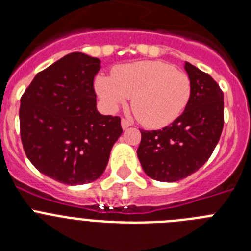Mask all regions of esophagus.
<instances>
[{"instance_id":"obj_1","label":"esophagus","mask_w":251,"mask_h":251,"mask_svg":"<svg viewBox=\"0 0 251 251\" xmlns=\"http://www.w3.org/2000/svg\"><path fill=\"white\" fill-rule=\"evenodd\" d=\"M130 126H132V123H130L129 121H127V119H122V128H123V129H127Z\"/></svg>"}]
</instances>
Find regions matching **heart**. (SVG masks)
I'll return each mask as SVG.
<instances>
[{"label": "heart", "instance_id": "1", "mask_svg": "<svg viewBox=\"0 0 251 251\" xmlns=\"http://www.w3.org/2000/svg\"><path fill=\"white\" fill-rule=\"evenodd\" d=\"M95 92L110 112L132 98L136 118L148 128H161L182 114L191 97V81L171 64L145 60L117 66L113 76L99 75Z\"/></svg>", "mask_w": 251, "mask_h": 251}]
</instances>
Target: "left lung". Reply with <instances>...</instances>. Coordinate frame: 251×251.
I'll use <instances>...</instances> for the list:
<instances>
[{
  "mask_svg": "<svg viewBox=\"0 0 251 251\" xmlns=\"http://www.w3.org/2000/svg\"><path fill=\"white\" fill-rule=\"evenodd\" d=\"M191 97L185 112L158 130H141L137 154L151 178L176 182L196 172L210 158L224 127V94L216 81L185 63Z\"/></svg>",
  "mask_w": 251,
  "mask_h": 251,
  "instance_id": "obj_1",
  "label": "left lung"
}]
</instances>
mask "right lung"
<instances>
[{
    "label": "right lung",
    "mask_w": 251,
    "mask_h": 251,
    "mask_svg": "<svg viewBox=\"0 0 251 251\" xmlns=\"http://www.w3.org/2000/svg\"><path fill=\"white\" fill-rule=\"evenodd\" d=\"M99 69L98 57L72 52L40 72L21 97L26 156L41 174L61 183L99 178L123 132L119 117L97 109L93 81Z\"/></svg>",
    "instance_id": "obj_1"
}]
</instances>
